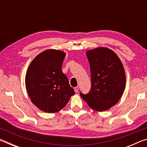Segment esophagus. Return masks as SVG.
<instances>
[{
    "label": "esophagus",
    "instance_id": "obj_1",
    "mask_svg": "<svg viewBox=\"0 0 147 147\" xmlns=\"http://www.w3.org/2000/svg\"><path fill=\"white\" fill-rule=\"evenodd\" d=\"M78 89H79V87L78 86H76L75 88H74V90L75 92H78Z\"/></svg>",
    "mask_w": 147,
    "mask_h": 147
}]
</instances>
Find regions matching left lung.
<instances>
[{"label":"left lung","mask_w":147,"mask_h":147,"mask_svg":"<svg viewBox=\"0 0 147 147\" xmlns=\"http://www.w3.org/2000/svg\"><path fill=\"white\" fill-rule=\"evenodd\" d=\"M90 65L91 88L81 97L94 110L104 111L115 106L123 96L126 86L123 65L115 53L106 47L86 52Z\"/></svg>","instance_id":"obj_1"}]
</instances>
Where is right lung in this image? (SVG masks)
<instances>
[{
  "instance_id": "obj_1",
  "label": "right lung",
  "mask_w": 147,
  "mask_h": 147,
  "mask_svg": "<svg viewBox=\"0 0 147 147\" xmlns=\"http://www.w3.org/2000/svg\"><path fill=\"white\" fill-rule=\"evenodd\" d=\"M65 56V53L59 50H46L35 57L27 69V93L32 102L44 112L60 111L74 94L61 71Z\"/></svg>"
}]
</instances>
